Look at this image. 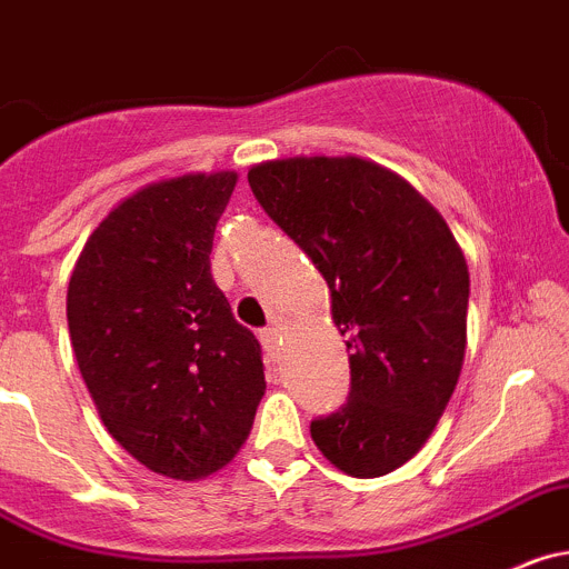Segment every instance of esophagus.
Wrapping results in <instances>:
<instances>
[{
	"label": "esophagus",
	"mask_w": 569,
	"mask_h": 569,
	"mask_svg": "<svg viewBox=\"0 0 569 569\" xmlns=\"http://www.w3.org/2000/svg\"><path fill=\"white\" fill-rule=\"evenodd\" d=\"M259 340H262V346L268 351H276L279 349V343H281V332H279V327H264L262 332H259Z\"/></svg>",
	"instance_id": "34e87169"
}]
</instances>
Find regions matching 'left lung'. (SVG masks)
<instances>
[{"label": "left lung", "mask_w": 569, "mask_h": 569, "mask_svg": "<svg viewBox=\"0 0 569 569\" xmlns=\"http://www.w3.org/2000/svg\"><path fill=\"white\" fill-rule=\"evenodd\" d=\"M248 183L327 279L351 351L349 399L312 421V441L351 478L393 472L425 447L461 377V246L405 178L357 156L262 161Z\"/></svg>", "instance_id": "1"}]
</instances>
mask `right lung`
Here are the masks:
<instances>
[{"label": "right lung", "mask_w": 569, "mask_h": 569, "mask_svg": "<svg viewBox=\"0 0 569 569\" xmlns=\"http://www.w3.org/2000/svg\"><path fill=\"white\" fill-rule=\"evenodd\" d=\"M234 187L229 170L148 183L91 231L69 279V338L97 413L164 478L223 469L264 393L259 340L209 268Z\"/></svg>", "instance_id": "obj_1"}]
</instances>
